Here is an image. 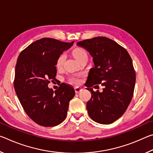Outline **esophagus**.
I'll return each mask as SVG.
<instances>
[{
    "instance_id": "1",
    "label": "esophagus",
    "mask_w": 153,
    "mask_h": 153,
    "mask_svg": "<svg viewBox=\"0 0 153 153\" xmlns=\"http://www.w3.org/2000/svg\"><path fill=\"white\" fill-rule=\"evenodd\" d=\"M82 88H79V87L75 88V92H76V94H77V93H79L82 91Z\"/></svg>"
}]
</instances>
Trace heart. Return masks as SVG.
I'll return each mask as SVG.
<instances>
[{
  "label": "heart",
  "instance_id": "obj_1",
  "mask_svg": "<svg viewBox=\"0 0 153 153\" xmlns=\"http://www.w3.org/2000/svg\"><path fill=\"white\" fill-rule=\"evenodd\" d=\"M71 55L73 57L76 59L77 61L80 62L84 58H88V53L87 52L84 50V48L80 47H76L74 48L73 50L71 51ZM65 61V56L64 55H61L58 56L56 59V67L57 69H61L63 68V66ZM69 82L70 84L73 85H78L79 84L80 79L79 77L77 76H72L69 79Z\"/></svg>",
  "mask_w": 153,
  "mask_h": 153
}]
</instances>
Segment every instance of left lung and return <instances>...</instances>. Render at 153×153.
<instances>
[{
  "label": "left lung",
  "instance_id": "obj_1",
  "mask_svg": "<svg viewBox=\"0 0 153 153\" xmlns=\"http://www.w3.org/2000/svg\"><path fill=\"white\" fill-rule=\"evenodd\" d=\"M77 45L88 52L94 64L86 84L92 95L86 104L88 115L98 123H112L125 113L133 97L136 74L132 60L125 48L102 36L80 41ZM100 83L103 91L94 92L91 87Z\"/></svg>",
  "mask_w": 153,
  "mask_h": 153
}]
</instances>
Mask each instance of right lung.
I'll list each match as a JSON object with an SVG mask.
<instances>
[{
	"label": "right lung",
	"instance_id": "obj_1",
	"mask_svg": "<svg viewBox=\"0 0 153 153\" xmlns=\"http://www.w3.org/2000/svg\"><path fill=\"white\" fill-rule=\"evenodd\" d=\"M74 42L44 38L32 42L18 56L15 92L25 113L38 125L56 126L66 118L69 102L75 96L74 88L62 83L54 92L48 84L55 79L56 59Z\"/></svg>",
	"mask_w": 153,
	"mask_h": 153
}]
</instances>
